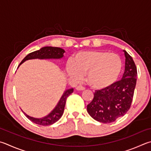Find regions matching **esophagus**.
I'll return each mask as SVG.
<instances>
[{
	"label": "esophagus",
	"mask_w": 151,
	"mask_h": 151,
	"mask_svg": "<svg viewBox=\"0 0 151 151\" xmlns=\"http://www.w3.org/2000/svg\"><path fill=\"white\" fill-rule=\"evenodd\" d=\"M76 89L77 90H79V91H83V90H85V88L82 86H78L76 87Z\"/></svg>",
	"instance_id": "1"
}]
</instances>
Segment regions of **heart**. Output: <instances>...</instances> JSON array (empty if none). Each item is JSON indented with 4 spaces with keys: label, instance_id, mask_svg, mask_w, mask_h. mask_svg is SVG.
Listing matches in <instances>:
<instances>
[{
    "label": "heart",
    "instance_id": "b5f03b06",
    "mask_svg": "<svg viewBox=\"0 0 151 151\" xmlns=\"http://www.w3.org/2000/svg\"><path fill=\"white\" fill-rule=\"evenodd\" d=\"M122 62L117 55L104 51H85L76 53L67 64L66 72L70 78L78 81L86 73V81L96 89L110 86L121 72Z\"/></svg>",
    "mask_w": 151,
    "mask_h": 151
}]
</instances>
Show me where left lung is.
<instances>
[{"mask_svg": "<svg viewBox=\"0 0 151 151\" xmlns=\"http://www.w3.org/2000/svg\"><path fill=\"white\" fill-rule=\"evenodd\" d=\"M125 71L122 80L102 90H96L94 98L87 106V111L93 119L103 123L114 122L129 109L137 83V71L133 59L123 50Z\"/></svg>", "mask_w": 151, "mask_h": 151, "instance_id": "1", "label": "left lung"}]
</instances>
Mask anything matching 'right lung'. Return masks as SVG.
<instances>
[{
	"instance_id": "obj_1",
	"label": "right lung",
	"mask_w": 151,
	"mask_h": 151,
	"mask_svg": "<svg viewBox=\"0 0 151 151\" xmlns=\"http://www.w3.org/2000/svg\"><path fill=\"white\" fill-rule=\"evenodd\" d=\"M65 50L63 49L57 47H50V46H47V47H43L41 48L40 49L37 51H35L32 52V53H29L28 55L24 57V59L22 61V62L19 65L18 67L20 65L25 62L27 60L29 59H61L63 57V54L65 53ZM73 92V88H70L66 90L63 92L62 96L60 98L59 102L57 103V106L55 107V108L52 110L50 113H49L47 116H46L42 118H35L34 117H31L27 115L26 113L25 116L28 117V118L36 124L40 125H50L53 124L55 122H57L58 120L61 118V116L63 114L65 104H66V100L67 97L70 94Z\"/></svg>"
}]
</instances>
